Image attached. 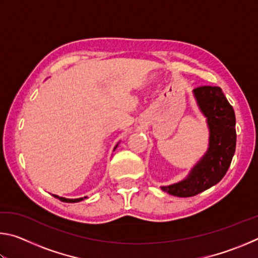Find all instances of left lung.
Returning a JSON list of instances; mask_svg holds the SVG:
<instances>
[{
  "label": "left lung",
  "instance_id": "obj_1",
  "mask_svg": "<svg viewBox=\"0 0 258 258\" xmlns=\"http://www.w3.org/2000/svg\"><path fill=\"white\" fill-rule=\"evenodd\" d=\"M194 94L207 117L209 148L184 181L161 187L175 197H192L220 182L230 167L237 143L234 110L221 87L199 86Z\"/></svg>",
  "mask_w": 258,
  "mask_h": 258
}]
</instances>
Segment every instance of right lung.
I'll list each match as a JSON object with an SVG mask.
<instances>
[{
	"label": "right lung",
	"mask_w": 258,
	"mask_h": 258,
	"mask_svg": "<svg viewBox=\"0 0 258 258\" xmlns=\"http://www.w3.org/2000/svg\"><path fill=\"white\" fill-rule=\"evenodd\" d=\"M55 198H58L59 200L63 203H78V202H82V200H84L86 197L84 198H77V199H67V198H63V197H59V196H54Z\"/></svg>",
	"instance_id": "1"
}]
</instances>
